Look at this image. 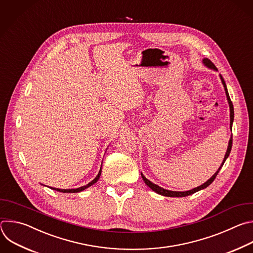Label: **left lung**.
<instances>
[{"instance_id": "left-lung-1", "label": "left lung", "mask_w": 253, "mask_h": 253, "mask_svg": "<svg viewBox=\"0 0 253 253\" xmlns=\"http://www.w3.org/2000/svg\"><path fill=\"white\" fill-rule=\"evenodd\" d=\"M204 64H205L206 66H208L209 68H211V69L217 70V69L215 68V66L213 65V63H212L211 60H209V59H205V60H204ZM220 79H221V82H222V84H223V86H224V89H225V93H226V96H227V100H228V104H229V108H230V128H232V123H233V119H234L233 105H232V102H231V99H230V97H229V94H228V91H227V87H226L225 82H224V80H223V78H222L221 76H220ZM231 146H232V135H231V137H230V139H229V142H228V147H227V150H226V154H225L224 160H223V162H222L220 168L218 169V170H217V171L212 175V177H211L207 182H205L204 184H201L200 186L195 187V188H193V189H190V190H187V191H171V190L165 189V188H163V187H161V186H159V185L153 183L150 180H148L147 178H145L142 173H141V177H142V179L144 180L145 184H146L150 189H153L155 192H157V193H159V194H162V195H165V196H171V197H183V196L190 195V194H192V193H194V192H196V191H198V190H200V189H204V188L208 187V186L215 179L217 173L219 172L220 169L222 168L223 164L225 163L226 159L228 158V156H229V154H230Z\"/></svg>"}]
</instances>
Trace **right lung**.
Returning <instances> with one entry per match:
<instances>
[{
  "label": "right lung",
  "instance_id": "obj_1",
  "mask_svg": "<svg viewBox=\"0 0 253 253\" xmlns=\"http://www.w3.org/2000/svg\"><path fill=\"white\" fill-rule=\"evenodd\" d=\"M100 173H102V168H100V169H99V171H98V173H97V175L95 176V178L92 180V181H90L88 184H86V185H84V186H82V187H79V188H75V189H60V188H52V189H55V190H58V191H60V192H80V191H82V190H84V189H85L86 187H88V186H90V185H92L93 183H95L97 180H98V178H99V176H100Z\"/></svg>",
  "mask_w": 253,
  "mask_h": 253
}]
</instances>
